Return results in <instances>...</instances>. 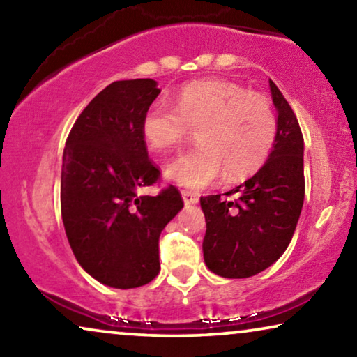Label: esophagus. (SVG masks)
Wrapping results in <instances>:
<instances>
[{"label":"esophagus","mask_w":357,"mask_h":357,"mask_svg":"<svg viewBox=\"0 0 357 357\" xmlns=\"http://www.w3.org/2000/svg\"><path fill=\"white\" fill-rule=\"evenodd\" d=\"M182 198H183L185 204H197L198 199H199L197 193L188 192V190H182Z\"/></svg>","instance_id":"1"}]
</instances>
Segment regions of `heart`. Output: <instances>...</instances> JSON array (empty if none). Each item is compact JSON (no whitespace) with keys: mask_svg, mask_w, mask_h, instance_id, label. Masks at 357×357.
Masks as SVG:
<instances>
[{"mask_svg":"<svg viewBox=\"0 0 357 357\" xmlns=\"http://www.w3.org/2000/svg\"><path fill=\"white\" fill-rule=\"evenodd\" d=\"M190 128H199V148L175 159L165 175L182 187L202 190L224 174L236 182L257 172L275 146L278 120L265 96L234 81L206 79L182 87L175 107H149L141 123L146 143L158 153L182 144Z\"/></svg>","mask_w":357,"mask_h":357,"instance_id":"obj_1","label":"heart"}]
</instances>
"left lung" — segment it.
<instances>
[{
    "label": "left lung",
    "instance_id": "obj_1",
    "mask_svg": "<svg viewBox=\"0 0 357 357\" xmlns=\"http://www.w3.org/2000/svg\"><path fill=\"white\" fill-rule=\"evenodd\" d=\"M278 135L260 170L226 195L199 199L206 219L204 263L222 278H250L271 266L286 252L304 204V138L299 121L270 79Z\"/></svg>",
    "mask_w": 357,
    "mask_h": 357
}]
</instances>
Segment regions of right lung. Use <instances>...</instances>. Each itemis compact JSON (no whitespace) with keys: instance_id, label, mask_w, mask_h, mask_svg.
I'll return each instance as SVG.
<instances>
[{"instance_id":"add662e5","label":"right lung","mask_w":357,"mask_h":357,"mask_svg":"<svg viewBox=\"0 0 357 357\" xmlns=\"http://www.w3.org/2000/svg\"><path fill=\"white\" fill-rule=\"evenodd\" d=\"M159 92L154 79L112 82L77 116L63 151L68 242L82 270L115 289L158 276L160 232L183 208L172 185L158 197L141 195L160 175L141 130Z\"/></svg>"}]
</instances>
